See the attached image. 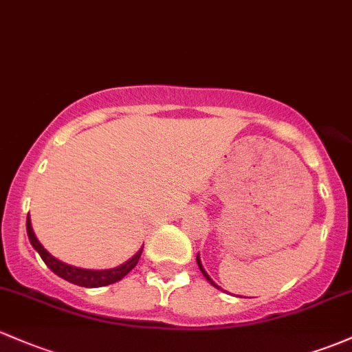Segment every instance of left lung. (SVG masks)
Wrapping results in <instances>:
<instances>
[{
	"label": "left lung",
	"instance_id": "obj_1",
	"mask_svg": "<svg viewBox=\"0 0 352 352\" xmlns=\"http://www.w3.org/2000/svg\"><path fill=\"white\" fill-rule=\"evenodd\" d=\"M196 262H198V267H199V270H201V274H203V275H205V278H206V280H208V282H210V283H211V285H214V287H217V289H220V287H218V285H217V283H214L213 280H211V278H210V275H208V274H206V270H205V268H203V265H201V260H199V255H198V256H196Z\"/></svg>",
	"mask_w": 352,
	"mask_h": 352
}]
</instances>
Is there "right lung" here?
<instances>
[{
    "label": "right lung",
    "instance_id": "obj_1",
    "mask_svg": "<svg viewBox=\"0 0 352 352\" xmlns=\"http://www.w3.org/2000/svg\"><path fill=\"white\" fill-rule=\"evenodd\" d=\"M26 233H28L30 243H32L33 248L40 253L41 260L47 263V267L50 268L54 274L58 275V277H62L63 280L75 283V285H80V287H89V289H94V287L111 285V283L119 282L120 278L126 277L132 268L138 265L139 258H141V253H142V248H141V250L135 253L131 260H127L126 263H122V265H119L116 268H109V270H85V268L67 265V263L60 262V260H56L55 256H52L50 253L45 250V248L41 247L38 238H36L35 233H33L32 221H30V214H28V218H26Z\"/></svg>",
    "mask_w": 352,
    "mask_h": 352
}]
</instances>
